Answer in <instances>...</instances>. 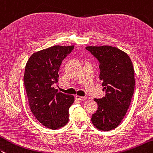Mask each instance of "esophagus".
Wrapping results in <instances>:
<instances>
[{
    "mask_svg": "<svg viewBox=\"0 0 153 153\" xmlns=\"http://www.w3.org/2000/svg\"><path fill=\"white\" fill-rule=\"evenodd\" d=\"M76 100H80V101H84V100H86L87 99V97H79V96H77L76 95Z\"/></svg>",
    "mask_w": 153,
    "mask_h": 153,
    "instance_id": "34e87169",
    "label": "esophagus"
}]
</instances>
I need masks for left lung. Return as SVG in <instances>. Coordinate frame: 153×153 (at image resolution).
Returning <instances> with one entry per match:
<instances>
[{"label":"left lung","instance_id":"1","mask_svg":"<svg viewBox=\"0 0 153 153\" xmlns=\"http://www.w3.org/2000/svg\"><path fill=\"white\" fill-rule=\"evenodd\" d=\"M85 48L100 63V79L105 91L104 97L94 99L98 109L91 121L97 128L109 131L119 125L129 108L135 87L132 62L125 52L112 46Z\"/></svg>","mask_w":153,"mask_h":153}]
</instances>
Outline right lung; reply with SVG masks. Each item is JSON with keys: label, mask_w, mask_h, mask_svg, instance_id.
I'll use <instances>...</instances> for the list:
<instances>
[{"label": "right lung", "mask_w": 153, "mask_h": 153, "mask_svg": "<svg viewBox=\"0 0 153 153\" xmlns=\"http://www.w3.org/2000/svg\"><path fill=\"white\" fill-rule=\"evenodd\" d=\"M74 48L52 46L33 53L27 62L23 81L30 108L38 121L48 128H60L68 122V110L74 97L58 92L53 84L58 82L62 61Z\"/></svg>", "instance_id": "obj_1"}]
</instances>
